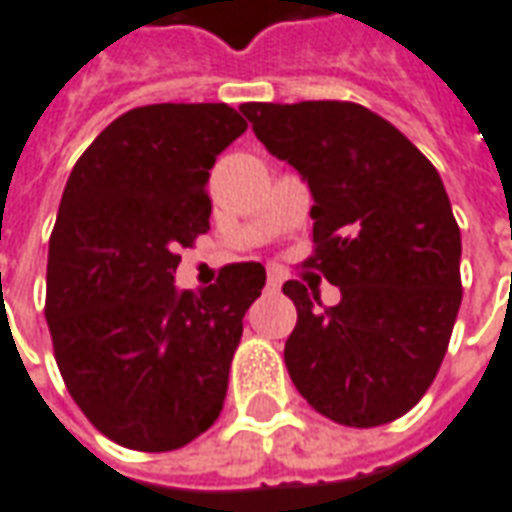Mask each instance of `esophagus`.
I'll return each instance as SVG.
<instances>
[{
  "mask_svg": "<svg viewBox=\"0 0 512 512\" xmlns=\"http://www.w3.org/2000/svg\"><path fill=\"white\" fill-rule=\"evenodd\" d=\"M279 287H281V279L276 276V273H270V276H267V293H276Z\"/></svg>",
  "mask_w": 512,
  "mask_h": 512,
  "instance_id": "esophagus-1",
  "label": "esophagus"
}]
</instances>
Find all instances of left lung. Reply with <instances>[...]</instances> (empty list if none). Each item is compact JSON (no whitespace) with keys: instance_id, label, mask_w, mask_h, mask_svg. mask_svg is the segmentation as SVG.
I'll use <instances>...</instances> for the list:
<instances>
[{"instance_id":"left-lung-1","label":"left lung","mask_w":512,"mask_h":512,"mask_svg":"<svg viewBox=\"0 0 512 512\" xmlns=\"http://www.w3.org/2000/svg\"><path fill=\"white\" fill-rule=\"evenodd\" d=\"M267 152L307 180L312 256L341 287L324 307L301 281L284 363L318 414L375 428L420 403L462 304V239L437 168L400 129L352 101L242 104Z\"/></svg>"}]
</instances>
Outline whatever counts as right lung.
<instances>
[{
	"label": "right lung",
	"mask_w": 512,
	"mask_h": 512,
	"mask_svg": "<svg viewBox=\"0 0 512 512\" xmlns=\"http://www.w3.org/2000/svg\"><path fill=\"white\" fill-rule=\"evenodd\" d=\"M248 129L228 104H149L112 120L72 168L47 256L44 318L87 420L132 451H177L216 423L259 262L177 293L180 248L211 228L205 183Z\"/></svg>",
	"instance_id": "obj_1"
}]
</instances>
